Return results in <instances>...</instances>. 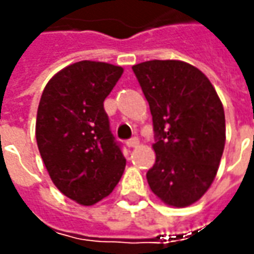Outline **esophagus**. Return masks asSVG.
<instances>
[{
  "instance_id": "esophagus-1",
  "label": "esophagus",
  "mask_w": 254,
  "mask_h": 254,
  "mask_svg": "<svg viewBox=\"0 0 254 254\" xmlns=\"http://www.w3.org/2000/svg\"><path fill=\"white\" fill-rule=\"evenodd\" d=\"M127 147H130V148H134V147H137L138 145V138L137 137H132L130 140H127Z\"/></svg>"
}]
</instances>
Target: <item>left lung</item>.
Segmentation results:
<instances>
[{
  "instance_id": "1",
  "label": "left lung",
  "mask_w": 254,
  "mask_h": 254,
  "mask_svg": "<svg viewBox=\"0 0 254 254\" xmlns=\"http://www.w3.org/2000/svg\"><path fill=\"white\" fill-rule=\"evenodd\" d=\"M150 104L155 164L147 172L151 190L184 208L208 190L225 148V112L209 79L181 61L134 64Z\"/></svg>"
}]
</instances>
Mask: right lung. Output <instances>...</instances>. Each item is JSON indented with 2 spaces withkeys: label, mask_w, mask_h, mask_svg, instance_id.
Listing matches in <instances>:
<instances>
[{
  "label": "right lung",
  "mask_w": 254,
  "mask_h": 254,
  "mask_svg": "<svg viewBox=\"0 0 254 254\" xmlns=\"http://www.w3.org/2000/svg\"><path fill=\"white\" fill-rule=\"evenodd\" d=\"M123 67L82 61L56 73L45 86L36 114V142L56 188L80 205L112 193L126 158L110 130L104 99Z\"/></svg>",
  "instance_id": "add662e5"
}]
</instances>
